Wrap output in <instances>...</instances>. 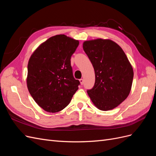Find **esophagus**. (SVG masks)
Listing matches in <instances>:
<instances>
[{"label":"esophagus","instance_id":"obj_1","mask_svg":"<svg viewBox=\"0 0 156 156\" xmlns=\"http://www.w3.org/2000/svg\"><path fill=\"white\" fill-rule=\"evenodd\" d=\"M79 81H80V83H81V84H83L84 83V80L83 79H79Z\"/></svg>","mask_w":156,"mask_h":156}]
</instances>
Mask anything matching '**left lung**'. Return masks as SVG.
<instances>
[{"label":"left lung","mask_w":156,"mask_h":156,"mask_svg":"<svg viewBox=\"0 0 156 156\" xmlns=\"http://www.w3.org/2000/svg\"><path fill=\"white\" fill-rule=\"evenodd\" d=\"M83 47L95 72V83L87 90L88 96L99 109L111 110L128 96L133 68L124 51L112 40L86 41Z\"/></svg>","instance_id":"8db88e82"}]
</instances>
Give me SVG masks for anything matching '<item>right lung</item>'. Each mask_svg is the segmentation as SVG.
Wrapping results in <instances>:
<instances>
[{
	"mask_svg": "<svg viewBox=\"0 0 156 156\" xmlns=\"http://www.w3.org/2000/svg\"><path fill=\"white\" fill-rule=\"evenodd\" d=\"M79 42L64 34L51 37L31 55L28 64L27 87L34 100L47 112L68 106L78 90L71 56Z\"/></svg>",
	"mask_w": 156,
	"mask_h": 156,
	"instance_id": "add662e5",
	"label": "right lung"
}]
</instances>
